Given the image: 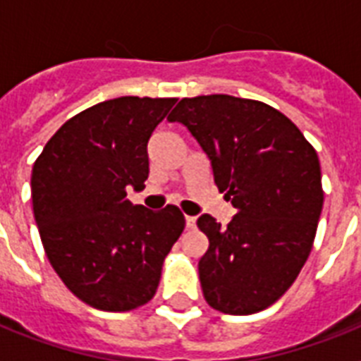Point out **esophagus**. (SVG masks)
Returning a JSON list of instances; mask_svg holds the SVG:
<instances>
[{
  "instance_id": "esophagus-1",
  "label": "esophagus",
  "mask_w": 361,
  "mask_h": 361,
  "mask_svg": "<svg viewBox=\"0 0 361 361\" xmlns=\"http://www.w3.org/2000/svg\"><path fill=\"white\" fill-rule=\"evenodd\" d=\"M185 225H187V228H195V225H197V217H192V215H187Z\"/></svg>"
}]
</instances>
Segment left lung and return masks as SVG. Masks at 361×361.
Wrapping results in <instances>:
<instances>
[{
    "mask_svg": "<svg viewBox=\"0 0 361 361\" xmlns=\"http://www.w3.org/2000/svg\"><path fill=\"white\" fill-rule=\"evenodd\" d=\"M169 121L197 138L238 212L226 228L208 214L197 221L209 240L198 262L206 302L226 314L269 307L313 247L324 202L319 155L285 114L252 99H181Z\"/></svg>",
    "mask_w": 361,
    "mask_h": 361,
    "instance_id": "1",
    "label": "left lung"
}]
</instances>
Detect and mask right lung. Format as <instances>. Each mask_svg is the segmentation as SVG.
<instances>
[{
	"label": "right lung",
	"mask_w": 361,
	"mask_h": 361,
	"mask_svg": "<svg viewBox=\"0 0 361 361\" xmlns=\"http://www.w3.org/2000/svg\"><path fill=\"white\" fill-rule=\"evenodd\" d=\"M176 99L118 97L86 109L47 142L31 172L33 215L65 286L101 311H130L153 298L185 217L127 200L144 189L147 140Z\"/></svg>",
	"instance_id": "right-lung-1"
}]
</instances>
